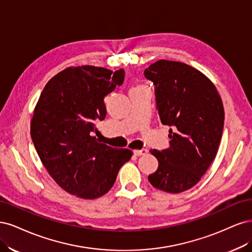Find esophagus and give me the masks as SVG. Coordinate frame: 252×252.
Wrapping results in <instances>:
<instances>
[{
	"label": "esophagus",
	"mask_w": 252,
	"mask_h": 252,
	"mask_svg": "<svg viewBox=\"0 0 252 252\" xmlns=\"http://www.w3.org/2000/svg\"><path fill=\"white\" fill-rule=\"evenodd\" d=\"M148 153V150L147 149H141V150H135L134 151V155L136 156H142V155H145V154Z\"/></svg>",
	"instance_id": "obj_1"
}]
</instances>
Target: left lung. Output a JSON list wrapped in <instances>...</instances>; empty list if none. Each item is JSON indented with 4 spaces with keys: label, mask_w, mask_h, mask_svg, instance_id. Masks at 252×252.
<instances>
[{
    "label": "left lung",
    "mask_w": 252,
    "mask_h": 252,
    "mask_svg": "<svg viewBox=\"0 0 252 252\" xmlns=\"http://www.w3.org/2000/svg\"><path fill=\"white\" fill-rule=\"evenodd\" d=\"M155 87L159 120L169 128V148L151 150L158 168L149 176L160 190L191 189L216 158L224 127V108L216 87L189 64L160 60L144 70Z\"/></svg>",
    "instance_id": "8db88e82"
}]
</instances>
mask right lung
I'll use <instances>...</instances> for the list:
<instances>
[{
    "instance_id": "right-lung-1",
    "label": "right lung",
    "mask_w": 252,
    "mask_h": 252,
    "mask_svg": "<svg viewBox=\"0 0 252 252\" xmlns=\"http://www.w3.org/2000/svg\"><path fill=\"white\" fill-rule=\"evenodd\" d=\"M125 70L82 66L52 77L31 120V139L48 173L63 189L96 199L114 184L132 151L108 147L95 124L107 115L104 97L124 84Z\"/></svg>"
}]
</instances>
